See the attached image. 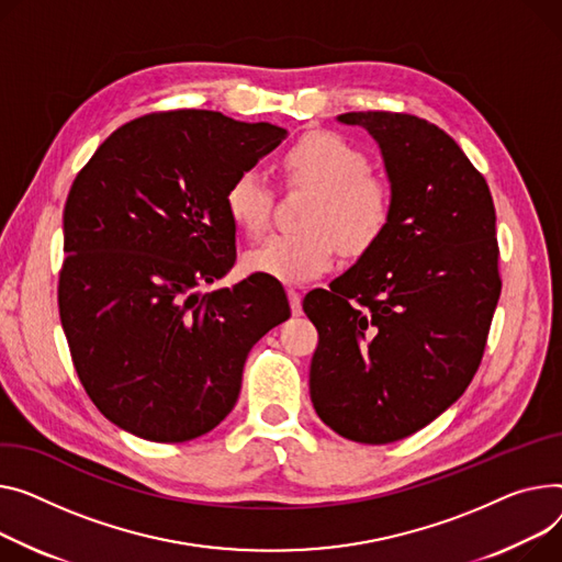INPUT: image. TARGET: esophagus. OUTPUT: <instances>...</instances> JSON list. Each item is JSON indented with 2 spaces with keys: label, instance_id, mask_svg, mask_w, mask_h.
<instances>
[{
  "label": "esophagus",
  "instance_id": "esophagus-1",
  "mask_svg": "<svg viewBox=\"0 0 562 562\" xmlns=\"http://www.w3.org/2000/svg\"><path fill=\"white\" fill-rule=\"evenodd\" d=\"M289 303H291V312L293 316H301L303 314V303H301V293H297L295 289H289Z\"/></svg>",
  "mask_w": 562,
  "mask_h": 562
}]
</instances>
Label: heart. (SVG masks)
<instances>
[{
	"instance_id": "heart-1",
	"label": "heart",
	"mask_w": 562,
	"mask_h": 562,
	"mask_svg": "<svg viewBox=\"0 0 562 562\" xmlns=\"http://www.w3.org/2000/svg\"><path fill=\"white\" fill-rule=\"evenodd\" d=\"M282 171L286 182L314 190L301 218L305 228L255 244L244 255L250 273L286 284L310 282L331 269L339 246L348 255H363L391 231L395 187L386 176L370 171L368 156L344 135H303L284 151ZM223 203L239 231L257 235L271 218L273 190L267 176L250 167L231 180Z\"/></svg>"
}]
</instances>
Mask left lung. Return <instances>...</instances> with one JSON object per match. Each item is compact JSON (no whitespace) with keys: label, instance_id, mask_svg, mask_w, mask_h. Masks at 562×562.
<instances>
[{"label":"left lung","instance_id":"1","mask_svg":"<svg viewBox=\"0 0 562 562\" xmlns=\"http://www.w3.org/2000/svg\"><path fill=\"white\" fill-rule=\"evenodd\" d=\"M380 142L397 210L384 239L305 295L318 329L310 393L336 434L384 445L454 404L502 293L495 205L461 146L408 112H346Z\"/></svg>","mask_w":562,"mask_h":562}]
</instances>
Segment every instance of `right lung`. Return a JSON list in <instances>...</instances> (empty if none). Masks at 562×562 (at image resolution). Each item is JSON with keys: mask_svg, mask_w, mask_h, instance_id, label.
Here are the masks:
<instances>
[{"mask_svg": "<svg viewBox=\"0 0 562 562\" xmlns=\"http://www.w3.org/2000/svg\"><path fill=\"white\" fill-rule=\"evenodd\" d=\"M284 135L214 110L151 112L74 178L58 312L77 375L110 423L156 442L207 434L233 411L250 348L291 316L267 276L196 293L237 259L226 187Z\"/></svg>", "mask_w": 562, "mask_h": 562, "instance_id": "right-lung-1", "label": "right lung"}]
</instances>
